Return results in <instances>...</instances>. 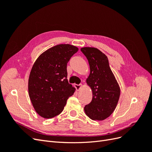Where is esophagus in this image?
I'll return each mask as SVG.
<instances>
[{
    "mask_svg": "<svg viewBox=\"0 0 152 152\" xmlns=\"http://www.w3.org/2000/svg\"><path fill=\"white\" fill-rule=\"evenodd\" d=\"M75 88H76V89H77V91H79V90L81 89V87H82V84L75 85Z\"/></svg>",
    "mask_w": 152,
    "mask_h": 152,
    "instance_id": "34e87169",
    "label": "esophagus"
}]
</instances>
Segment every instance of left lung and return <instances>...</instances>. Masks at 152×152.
Instances as JSON below:
<instances>
[{
  "instance_id": "8db88e82",
  "label": "left lung",
  "mask_w": 152,
  "mask_h": 152,
  "mask_svg": "<svg viewBox=\"0 0 152 152\" xmlns=\"http://www.w3.org/2000/svg\"><path fill=\"white\" fill-rule=\"evenodd\" d=\"M88 60L90 73L86 83L93 93L91 102L85 106L84 111L92 120L103 121L115 109L121 89L109 66L107 56L97 48L80 49Z\"/></svg>"
}]
</instances>
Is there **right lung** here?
Masks as SVG:
<instances>
[{"instance_id":"right-lung-1","label":"right lung","mask_w":152,"mask_h":152,"mask_svg":"<svg viewBox=\"0 0 152 152\" xmlns=\"http://www.w3.org/2000/svg\"><path fill=\"white\" fill-rule=\"evenodd\" d=\"M79 48L59 44L41 54L29 75L28 94L32 105L40 117L51 118L60 114L75 88L68 83L67 63Z\"/></svg>"}]
</instances>
